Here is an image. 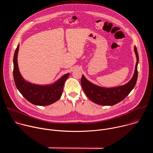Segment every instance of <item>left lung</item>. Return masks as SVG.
I'll return each instance as SVG.
<instances>
[{
  "label": "left lung",
  "mask_w": 153,
  "mask_h": 153,
  "mask_svg": "<svg viewBox=\"0 0 153 153\" xmlns=\"http://www.w3.org/2000/svg\"><path fill=\"white\" fill-rule=\"evenodd\" d=\"M134 53L137 59L134 73L131 79L124 85L113 88H103L92 83L82 75L81 85L86 96L92 102L103 106L114 105L123 100L134 88L137 79L139 55L136 47Z\"/></svg>",
  "instance_id": "left-lung-1"
}]
</instances>
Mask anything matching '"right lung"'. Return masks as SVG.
I'll return each instance as SVG.
<instances>
[{"instance_id": "right-lung-1", "label": "right lung", "mask_w": 153, "mask_h": 153, "mask_svg": "<svg viewBox=\"0 0 153 153\" xmlns=\"http://www.w3.org/2000/svg\"><path fill=\"white\" fill-rule=\"evenodd\" d=\"M19 44L16 48L13 58V77L17 90L28 102L39 106H47L57 101L61 97L65 82L70 73L63 75L53 84L40 85L26 81L20 73L17 54Z\"/></svg>"}]
</instances>
